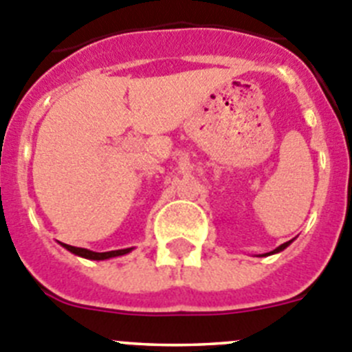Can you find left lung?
Returning <instances> with one entry per match:
<instances>
[{"label": "left lung", "mask_w": 352, "mask_h": 352, "mask_svg": "<svg viewBox=\"0 0 352 352\" xmlns=\"http://www.w3.org/2000/svg\"><path fill=\"white\" fill-rule=\"evenodd\" d=\"M291 242H293V240H289V242L283 243V245H278V247H277V249H274V251H272V252H268V254H275V252H280V251H284V249H286V247H287V245H289V243H291Z\"/></svg>", "instance_id": "left-lung-1"}]
</instances>
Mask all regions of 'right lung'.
I'll use <instances>...</instances> for the list:
<instances>
[{"label":"right lung","instance_id":"obj_1","mask_svg":"<svg viewBox=\"0 0 352 352\" xmlns=\"http://www.w3.org/2000/svg\"><path fill=\"white\" fill-rule=\"evenodd\" d=\"M61 243L65 247L66 251H69L72 254L75 256H80V258L85 259H94V261H103V259H110V258H117V256H124L128 252L133 251V247H128V249H119V251H109V252H94L89 251V249H82V247H74V245H68V243Z\"/></svg>","mask_w":352,"mask_h":352}]
</instances>
